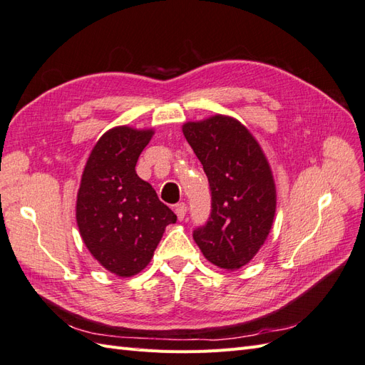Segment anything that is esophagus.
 I'll return each mask as SVG.
<instances>
[{
    "label": "esophagus",
    "instance_id": "34e87169",
    "mask_svg": "<svg viewBox=\"0 0 365 365\" xmlns=\"http://www.w3.org/2000/svg\"><path fill=\"white\" fill-rule=\"evenodd\" d=\"M175 213H176V216H178L180 220H182L184 216H185V213H187V205H185L184 202L176 204V205H175Z\"/></svg>",
    "mask_w": 365,
    "mask_h": 365
}]
</instances>
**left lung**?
<instances>
[{
    "mask_svg": "<svg viewBox=\"0 0 365 365\" xmlns=\"http://www.w3.org/2000/svg\"><path fill=\"white\" fill-rule=\"evenodd\" d=\"M182 132L201 161L212 192L207 224L193 231L204 257L235 271L256 256L275 215L269 163L251 132L233 117L184 123Z\"/></svg>",
    "mask_w": 365,
    "mask_h": 365,
    "instance_id": "1",
    "label": "left lung"
}]
</instances>
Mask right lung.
Returning <instances> with one entry per match:
<instances>
[{
	"mask_svg": "<svg viewBox=\"0 0 365 365\" xmlns=\"http://www.w3.org/2000/svg\"><path fill=\"white\" fill-rule=\"evenodd\" d=\"M152 129L117 126L93 148L77 192L76 220L83 244L105 269L130 277L145 269L176 215L135 172Z\"/></svg>",
	"mask_w": 365,
	"mask_h": 365,
	"instance_id": "right-lung-1",
	"label": "right lung"
}]
</instances>
